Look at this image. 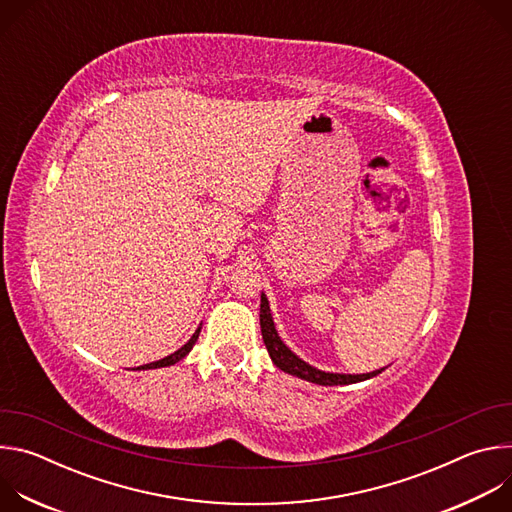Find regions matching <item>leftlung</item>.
Instances as JSON below:
<instances>
[{"instance_id":"8db88e82","label":"left lung","mask_w":512,"mask_h":512,"mask_svg":"<svg viewBox=\"0 0 512 512\" xmlns=\"http://www.w3.org/2000/svg\"><path fill=\"white\" fill-rule=\"evenodd\" d=\"M259 320H261V334H263V342L265 348L273 360V364L277 369H281L283 373H289L294 377H300L304 381L316 383V385H324V387H332V385H350V383H358V381H367L377 377L381 371H373L367 375H338V373H324L318 371L314 367H310L308 362H304L300 356H296L291 352L279 338L273 318H271V310H269V302L265 298V294H261V312H259Z\"/></svg>"}]
</instances>
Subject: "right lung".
Returning a JSON list of instances; mask_svg holds the SVG:
<instances>
[{"instance_id": "1", "label": "right lung", "mask_w": 512, "mask_h": 512, "mask_svg": "<svg viewBox=\"0 0 512 512\" xmlns=\"http://www.w3.org/2000/svg\"><path fill=\"white\" fill-rule=\"evenodd\" d=\"M198 334H200V328L192 334V338L182 346V348H178L174 354H170V356H166V358H162V360H156V362H150V364H143V367H137L135 371H148V369H162V367H170V364H176L178 360H182L190 350H192V346L196 344V340H198Z\"/></svg>"}]
</instances>
